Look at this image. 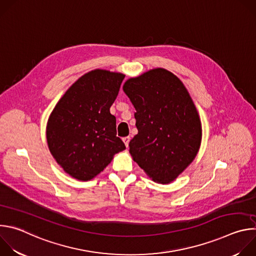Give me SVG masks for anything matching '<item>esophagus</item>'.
Segmentation results:
<instances>
[{
    "label": "esophagus",
    "mask_w": 256,
    "mask_h": 256,
    "mask_svg": "<svg viewBox=\"0 0 256 256\" xmlns=\"http://www.w3.org/2000/svg\"><path fill=\"white\" fill-rule=\"evenodd\" d=\"M122 140H124V144H126V147L128 148V142H130V136H126V138H122Z\"/></svg>",
    "instance_id": "34e87169"
}]
</instances>
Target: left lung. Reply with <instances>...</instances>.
Returning <instances> with one entry per match:
<instances>
[{
    "label": "left lung",
    "mask_w": 256,
    "mask_h": 256,
    "mask_svg": "<svg viewBox=\"0 0 256 256\" xmlns=\"http://www.w3.org/2000/svg\"><path fill=\"white\" fill-rule=\"evenodd\" d=\"M122 89L136 109L138 134L128 144L132 160L155 182L170 184L194 161L202 142V122L188 89L163 68L130 78Z\"/></svg>",
    "instance_id": "8db88e82"
}]
</instances>
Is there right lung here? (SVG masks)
I'll return each mask as SVG.
<instances>
[{"label":"right lung","mask_w":256,"mask_h":256,"mask_svg":"<svg viewBox=\"0 0 256 256\" xmlns=\"http://www.w3.org/2000/svg\"><path fill=\"white\" fill-rule=\"evenodd\" d=\"M124 79L122 72L90 70L66 91L52 112L46 124L48 149L72 178H94L126 149L109 110Z\"/></svg>","instance_id":"obj_1"}]
</instances>
